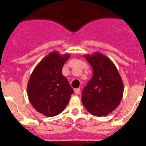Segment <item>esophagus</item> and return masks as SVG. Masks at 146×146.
Returning a JSON list of instances; mask_svg holds the SVG:
<instances>
[{
    "label": "esophagus",
    "instance_id": "obj_1",
    "mask_svg": "<svg viewBox=\"0 0 146 146\" xmlns=\"http://www.w3.org/2000/svg\"><path fill=\"white\" fill-rule=\"evenodd\" d=\"M80 92V88L74 89V93H75V94H79Z\"/></svg>",
    "mask_w": 146,
    "mask_h": 146
}]
</instances>
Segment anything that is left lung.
I'll return each instance as SVG.
<instances>
[{
    "label": "left lung",
    "instance_id": "1",
    "mask_svg": "<svg viewBox=\"0 0 146 146\" xmlns=\"http://www.w3.org/2000/svg\"><path fill=\"white\" fill-rule=\"evenodd\" d=\"M93 69V77L82 91V102L91 114L106 116L118 108L123 94V83L109 58L100 52L85 55Z\"/></svg>",
    "mask_w": 146,
    "mask_h": 146
}]
</instances>
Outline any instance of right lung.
Wrapping results in <instances>:
<instances>
[{
    "instance_id": "add662e5",
    "label": "right lung",
    "mask_w": 146,
    "mask_h": 146,
    "mask_svg": "<svg viewBox=\"0 0 146 146\" xmlns=\"http://www.w3.org/2000/svg\"><path fill=\"white\" fill-rule=\"evenodd\" d=\"M70 57L57 51L50 52L35 67L27 86L28 99L37 112L55 116L65 109L74 93L62 68Z\"/></svg>"
}]
</instances>
